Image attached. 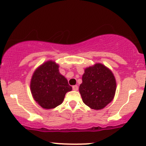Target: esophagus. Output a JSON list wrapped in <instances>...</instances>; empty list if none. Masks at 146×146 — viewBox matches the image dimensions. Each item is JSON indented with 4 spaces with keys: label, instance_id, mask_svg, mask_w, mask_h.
<instances>
[{
    "label": "esophagus",
    "instance_id": "1",
    "mask_svg": "<svg viewBox=\"0 0 146 146\" xmlns=\"http://www.w3.org/2000/svg\"><path fill=\"white\" fill-rule=\"evenodd\" d=\"M73 89L74 91H77L78 89V86L77 85H74V86H73Z\"/></svg>",
    "mask_w": 146,
    "mask_h": 146
}]
</instances>
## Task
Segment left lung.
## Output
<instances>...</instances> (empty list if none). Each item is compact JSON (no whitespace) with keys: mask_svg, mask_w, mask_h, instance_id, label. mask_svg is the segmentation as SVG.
Instances as JSON below:
<instances>
[{"mask_svg":"<svg viewBox=\"0 0 146 146\" xmlns=\"http://www.w3.org/2000/svg\"><path fill=\"white\" fill-rule=\"evenodd\" d=\"M116 89L115 77L110 69L100 63L86 68L79 92L83 102L92 109L100 110L113 100Z\"/></svg>","mask_w":146,"mask_h":146,"instance_id":"left-lung-1","label":"left lung"}]
</instances>
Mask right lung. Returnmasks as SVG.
Instances as JSON below:
<instances>
[{
	"label": "right lung",
	"instance_id": "1",
	"mask_svg": "<svg viewBox=\"0 0 146 146\" xmlns=\"http://www.w3.org/2000/svg\"><path fill=\"white\" fill-rule=\"evenodd\" d=\"M59 65L49 60L35 70L31 90L35 102L44 109L54 108L62 104L65 94L72 90L66 78L59 72Z\"/></svg>",
	"mask_w": 146,
	"mask_h": 146
}]
</instances>
